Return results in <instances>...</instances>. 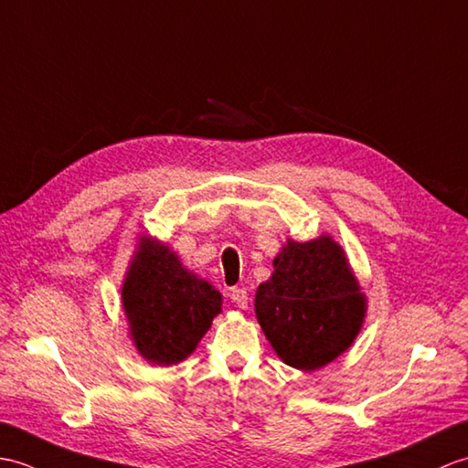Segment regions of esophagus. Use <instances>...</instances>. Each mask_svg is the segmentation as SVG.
<instances>
[{"label": "esophagus", "instance_id": "esophagus-1", "mask_svg": "<svg viewBox=\"0 0 468 468\" xmlns=\"http://www.w3.org/2000/svg\"><path fill=\"white\" fill-rule=\"evenodd\" d=\"M230 296H232V303L238 308H246L248 306V292H246L244 288H234L232 292H230Z\"/></svg>", "mask_w": 468, "mask_h": 468}]
</instances>
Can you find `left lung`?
Instances as JSON below:
<instances>
[{"label": "left lung", "mask_w": 468, "mask_h": 468, "mask_svg": "<svg viewBox=\"0 0 468 468\" xmlns=\"http://www.w3.org/2000/svg\"><path fill=\"white\" fill-rule=\"evenodd\" d=\"M272 266L254 298L270 346L298 370L330 365L352 346L368 304L345 248L330 234L308 242L288 238Z\"/></svg>", "instance_id": "1"}]
</instances>
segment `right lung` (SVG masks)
Returning a JSON list of instances; mask_svg holds the SVG:
<instances>
[{"label": "right lung", "mask_w": 468, "mask_h": 468, "mask_svg": "<svg viewBox=\"0 0 468 468\" xmlns=\"http://www.w3.org/2000/svg\"><path fill=\"white\" fill-rule=\"evenodd\" d=\"M128 336L138 355L158 367L188 358L222 313V294L186 268L158 238L138 236L122 282Z\"/></svg>", "instance_id": "obj_1"}]
</instances>
